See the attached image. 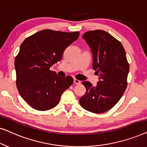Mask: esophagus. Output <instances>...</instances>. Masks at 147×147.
I'll use <instances>...</instances> for the list:
<instances>
[{
    "label": "esophagus",
    "mask_w": 147,
    "mask_h": 147,
    "mask_svg": "<svg viewBox=\"0 0 147 147\" xmlns=\"http://www.w3.org/2000/svg\"><path fill=\"white\" fill-rule=\"evenodd\" d=\"M74 83H75L76 84H81V82H80V80H76V79H74Z\"/></svg>",
    "instance_id": "obj_1"
}]
</instances>
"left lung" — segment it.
Returning a JSON list of instances; mask_svg holds the SVG:
<instances>
[{"label": "left lung", "mask_w": 147, "mask_h": 147, "mask_svg": "<svg viewBox=\"0 0 147 147\" xmlns=\"http://www.w3.org/2000/svg\"><path fill=\"white\" fill-rule=\"evenodd\" d=\"M82 37L91 49L92 66L99 82L96 86L82 82L86 92L80 104L88 111L103 113L115 106L125 92L129 64L121 43L106 31H90Z\"/></svg>", "instance_id": "left-lung-1"}]
</instances>
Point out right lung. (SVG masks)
Returning a JSON list of instances; mask_svg holds the SVG:
<instances>
[{
    "label": "right lung",
    "instance_id": "add662e5",
    "mask_svg": "<svg viewBox=\"0 0 147 147\" xmlns=\"http://www.w3.org/2000/svg\"><path fill=\"white\" fill-rule=\"evenodd\" d=\"M78 31H40L26 38L15 59L17 87L34 109L48 110L59 104L63 92L73 84L71 76L61 78L50 67L60 61L65 49L79 37Z\"/></svg>",
    "mask_w": 147,
    "mask_h": 147
}]
</instances>
